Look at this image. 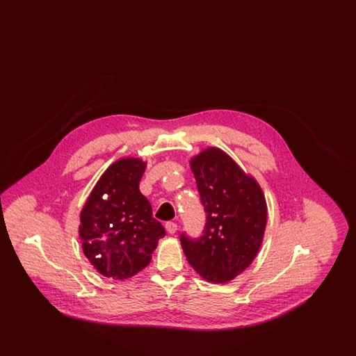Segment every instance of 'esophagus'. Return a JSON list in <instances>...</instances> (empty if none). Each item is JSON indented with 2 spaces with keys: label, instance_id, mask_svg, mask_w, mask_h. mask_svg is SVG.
I'll return each instance as SVG.
<instances>
[{
  "label": "esophagus",
  "instance_id": "1",
  "mask_svg": "<svg viewBox=\"0 0 356 356\" xmlns=\"http://www.w3.org/2000/svg\"><path fill=\"white\" fill-rule=\"evenodd\" d=\"M165 228H167V231H168L170 234H176V231H177V224L173 222V221H167V222H165Z\"/></svg>",
  "mask_w": 356,
  "mask_h": 356
}]
</instances>
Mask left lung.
I'll return each instance as SVG.
<instances>
[{
    "mask_svg": "<svg viewBox=\"0 0 356 356\" xmlns=\"http://www.w3.org/2000/svg\"><path fill=\"white\" fill-rule=\"evenodd\" d=\"M205 211L202 236L181 232L188 263L204 279L227 283L254 259L267 222V205L259 184L218 148L191 160Z\"/></svg>",
    "mask_w": 356,
    "mask_h": 356,
    "instance_id": "obj_1",
    "label": "left lung"
}]
</instances>
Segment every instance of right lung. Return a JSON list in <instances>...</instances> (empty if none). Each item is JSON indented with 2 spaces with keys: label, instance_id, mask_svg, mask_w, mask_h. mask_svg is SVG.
I'll return each mask as SVG.
<instances>
[{
  "label": "right lung",
  "instance_id": "obj_1",
  "mask_svg": "<svg viewBox=\"0 0 356 356\" xmlns=\"http://www.w3.org/2000/svg\"><path fill=\"white\" fill-rule=\"evenodd\" d=\"M138 159H121L102 173L81 211L83 251L106 277L128 279L144 270L165 229L152 215L138 184L145 170Z\"/></svg>",
  "mask_w": 356,
  "mask_h": 356
}]
</instances>
